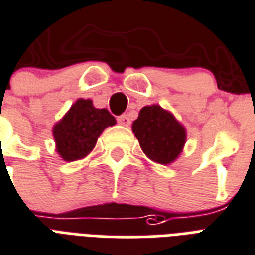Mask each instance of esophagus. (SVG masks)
<instances>
[{"label": "esophagus", "mask_w": 255, "mask_h": 255, "mask_svg": "<svg viewBox=\"0 0 255 255\" xmlns=\"http://www.w3.org/2000/svg\"><path fill=\"white\" fill-rule=\"evenodd\" d=\"M118 124H121V125L124 126H129L130 125V120L129 117L126 116V114H122V116H120V117L117 118Z\"/></svg>", "instance_id": "34e87169"}]
</instances>
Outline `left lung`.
<instances>
[{"instance_id":"left-lung-1","label":"left lung","mask_w":255,"mask_h":255,"mask_svg":"<svg viewBox=\"0 0 255 255\" xmlns=\"http://www.w3.org/2000/svg\"><path fill=\"white\" fill-rule=\"evenodd\" d=\"M133 133L143 153L161 165L173 162L186 139L183 126L158 105L142 108L133 122Z\"/></svg>"}]
</instances>
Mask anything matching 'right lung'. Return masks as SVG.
I'll list each match as a JSON object with an SVG mask.
<instances>
[{
	"mask_svg": "<svg viewBox=\"0 0 255 255\" xmlns=\"http://www.w3.org/2000/svg\"><path fill=\"white\" fill-rule=\"evenodd\" d=\"M116 118L106 109H96L90 100H78L53 129L57 151L65 161H77L88 155L97 138Z\"/></svg>",
	"mask_w": 255,
	"mask_h": 255,
	"instance_id": "add662e5",
	"label": "right lung"
}]
</instances>
